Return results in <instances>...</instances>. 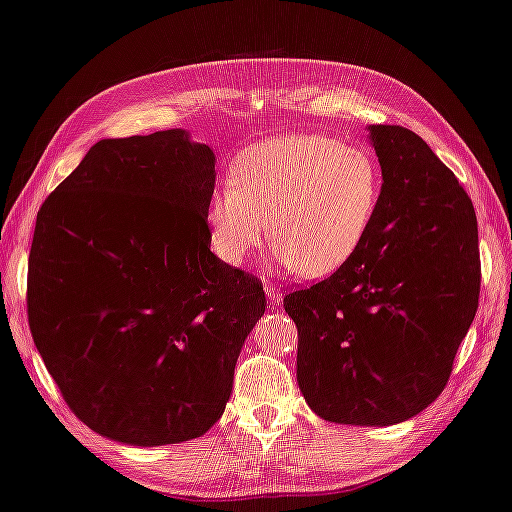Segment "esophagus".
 <instances>
[{"instance_id": "esophagus-1", "label": "esophagus", "mask_w": 512, "mask_h": 512, "mask_svg": "<svg viewBox=\"0 0 512 512\" xmlns=\"http://www.w3.org/2000/svg\"><path fill=\"white\" fill-rule=\"evenodd\" d=\"M265 294H267V301L272 303V305H276V303H281L283 301V292H281V287H276V285H265Z\"/></svg>"}]
</instances>
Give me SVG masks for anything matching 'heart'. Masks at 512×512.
<instances>
[{"label":"heart","mask_w":512,"mask_h":512,"mask_svg":"<svg viewBox=\"0 0 512 512\" xmlns=\"http://www.w3.org/2000/svg\"><path fill=\"white\" fill-rule=\"evenodd\" d=\"M381 198L370 151L321 133H287L247 147L207 205L214 252L243 265L269 236L276 260L307 278L336 272L361 247Z\"/></svg>","instance_id":"1"}]
</instances>
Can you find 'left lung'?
Here are the masks:
<instances>
[{
    "instance_id": "8db88e82",
    "label": "left lung",
    "mask_w": 512,
    "mask_h": 512,
    "mask_svg": "<svg viewBox=\"0 0 512 512\" xmlns=\"http://www.w3.org/2000/svg\"><path fill=\"white\" fill-rule=\"evenodd\" d=\"M381 198L343 267L285 296L296 379L318 417L394 426L446 388L479 305L475 207L417 133L372 124Z\"/></svg>"
}]
</instances>
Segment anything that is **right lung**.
Listing matches in <instances>:
<instances>
[{
    "instance_id": "add662e5",
    "label": "right lung",
    "mask_w": 512,
    "mask_h": 512,
    "mask_svg": "<svg viewBox=\"0 0 512 512\" xmlns=\"http://www.w3.org/2000/svg\"><path fill=\"white\" fill-rule=\"evenodd\" d=\"M216 156L187 131L100 140L37 214L28 325L64 401L129 446L196 439L223 417L256 276L211 252Z\"/></svg>"
}]
</instances>
